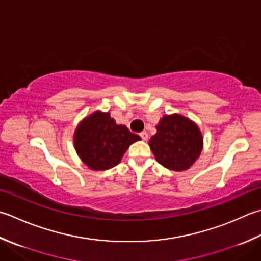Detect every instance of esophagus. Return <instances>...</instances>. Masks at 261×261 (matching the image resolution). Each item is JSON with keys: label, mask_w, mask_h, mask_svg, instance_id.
<instances>
[{"label": "esophagus", "mask_w": 261, "mask_h": 261, "mask_svg": "<svg viewBox=\"0 0 261 261\" xmlns=\"http://www.w3.org/2000/svg\"><path fill=\"white\" fill-rule=\"evenodd\" d=\"M140 137H141L142 140H147L148 139V134H147L146 131H142L141 134H140Z\"/></svg>", "instance_id": "34e87169"}]
</instances>
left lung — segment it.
Returning a JSON list of instances; mask_svg holds the SVG:
<instances>
[{
    "instance_id": "obj_1",
    "label": "left lung",
    "mask_w": 261,
    "mask_h": 261,
    "mask_svg": "<svg viewBox=\"0 0 261 261\" xmlns=\"http://www.w3.org/2000/svg\"><path fill=\"white\" fill-rule=\"evenodd\" d=\"M149 146L161 165L172 171L188 170L201 152L202 136L192 121L178 114L164 115Z\"/></svg>"
}]
</instances>
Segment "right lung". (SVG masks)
Listing matches in <instances>:
<instances>
[{"mask_svg":"<svg viewBox=\"0 0 261 261\" xmlns=\"http://www.w3.org/2000/svg\"><path fill=\"white\" fill-rule=\"evenodd\" d=\"M141 138L117 125L110 113H96L81 122L74 134V147L91 170L105 171L116 166L127 148Z\"/></svg>","mask_w":261,"mask_h":261,"instance_id":"1","label":"right lung"}]
</instances>
